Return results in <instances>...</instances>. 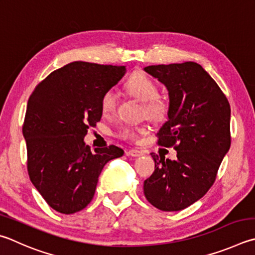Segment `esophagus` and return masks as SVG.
I'll return each instance as SVG.
<instances>
[{"mask_svg": "<svg viewBox=\"0 0 255 255\" xmlns=\"http://www.w3.org/2000/svg\"><path fill=\"white\" fill-rule=\"evenodd\" d=\"M126 154L128 156H132V157H140L143 155V152L140 150H137V149H130V150H127Z\"/></svg>", "mask_w": 255, "mask_h": 255, "instance_id": "1", "label": "esophagus"}]
</instances>
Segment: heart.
I'll return each mask as SVG.
<instances>
[{"mask_svg": "<svg viewBox=\"0 0 255 255\" xmlns=\"http://www.w3.org/2000/svg\"><path fill=\"white\" fill-rule=\"evenodd\" d=\"M125 89L129 95L135 97L143 103V110L149 118L159 119L164 117L167 110V104L160 98L158 95V86L157 83L142 72L135 73L130 76L125 82ZM117 104V94L114 89H109L105 92L100 99V109L104 115H110L115 112ZM142 128L133 126H123L119 129L118 135L124 139H136L137 133L142 132Z\"/></svg>", "mask_w": 255, "mask_h": 255, "instance_id": "obj_1", "label": "heart"}]
</instances>
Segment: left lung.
I'll return each instance as SVG.
<instances>
[{"label": "left lung", "instance_id": "1", "mask_svg": "<svg viewBox=\"0 0 255 255\" xmlns=\"http://www.w3.org/2000/svg\"><path fill=\"white\" fill-rule=\"evenodd\" d=\"M168 91V112L158 143L177 150L165 159L151 152L155 172L143 182L147 201L165 212L182 211L205 195L231 146V108L213 78L196 62L143 68Z\"/></svg>", "mask_w": 255, "mask_h": 255}]
</instances>
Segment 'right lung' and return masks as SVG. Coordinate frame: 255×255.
<instances>
[{
  "label": "right lung",
  "instance_id": "obj_1",
  "mask_svg": "<svg viewBox=\"0 0 255 255\" xmlns=\"http://www.w3.org/2000/svg\"><path fill=\"white\" fill-rule=\"evenodd\" d=\"M126 71L125 66L75 61L51 72L30 96L23 124L27 172L59 213L83 210L95 195L104 166L124 155L114 145L92 151L83 138L100 122L101 97Z\"/></svg>",
  "mask_w": 255,
  "mask_h": 255
}]
</instances>
